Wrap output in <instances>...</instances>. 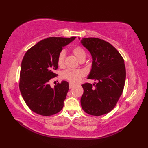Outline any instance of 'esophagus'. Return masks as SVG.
<instances>
[{"mask_svg": "<svg viewBox=\"0 0 148 148\" xmlns=\"http://www.w3.org/2000/svg\"><path fill=\"white\" fill-rule=\"evenodd\" d=\"M73 86H74V84L69 83V88H72Z\"/></svg>", "mask_w": 148, "mask_h": 148, "instance_id": "34e87169", "label": "esophagus"}]
</instances>
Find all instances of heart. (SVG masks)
I'll use <instances>...</instances> for the list:
<instances>
[{"label": "heart", "instance_id": "1", "mask_svg": "<svg viewBox=\"0 0 148 148\" xmlns=\"http://www.w3.org/2000/svg\"><path fill=\"white\" fill-rule=\"evenodd\" d=\"M72 53L79 60V62L84 61L86 58V52L80 46H76L72 49ZM65 57V51L62 50L60 52L58 56V65L62 67L64 64ZM84 76V72L80 69H67L63 72L62 77L67 79L72 83H77L81 80V77Z\"/></svg>", "mask_w": 148, "mask_h": 148}]
</instances>
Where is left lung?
Here are the masks:
<instances>
[{"label":"left lung","instance_id":"left-lung-1","mask_svg":"<svg viewBox=\"0 0 148 148\" xmlns=\"http://www.w3.org/2000/svg\"><path fill=\"white\" fill-rule=\"evenodd\" d=\"M81 43L93 59L88 79L97 81L94 87L88 83L82 84L81 107L90 115L107 114L114 108L123 91L126 79L124 60L114 46L102 39L83 38Z\"/></svg>","mask_w":148,"mask_h":148}]
</instances>
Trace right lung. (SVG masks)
Instances as JSON below:
<instances>
[{
	"mask_svg": "<svg viewBox=\"0 0 148 148\" xmlns=\"http://www.w3.org/2000/svg\"><path fill=\"white\" fill-rule=\"evenodd\" d=\"M76 39L48 37L30 48L22 60L20 78V90L27 106L42 116H51L62 109L69 91V83L51 88L49 84L56 76L58 56L63 47Z\"/></svg>",
	"mask_w": 148,
	"mask_h": 148,
	"instance_id": "1",
	"label": "right lung"
}]
</instances>
